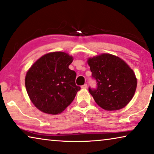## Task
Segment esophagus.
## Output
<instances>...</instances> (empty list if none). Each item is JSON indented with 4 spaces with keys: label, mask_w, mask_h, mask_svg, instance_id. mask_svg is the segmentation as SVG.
I'll return each mask as SVG.
<instances>
[{
    "label": "esophagus",
    "mask_w": 154,
    "mask_h": 154,
    "mask_svg": "<svg viewBox=\"0 0 154 154\" xmlns=\"http://www.w3.org/2000/svg\"><path fill=\"white\" fill-rule=\"evenodd\" d=\"M87 88H88V85L87 84H84L83 85L81 86V88H82V89H86Z\"/></svg>",
    "instance_id": "34e87169"
}]
</instances>
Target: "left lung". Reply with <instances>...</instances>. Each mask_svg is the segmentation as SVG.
<instances>
[{
	"instance_id": "left-lung-1",
	"label": "left lung",
	"mask_w": 154,
	"mask_h": 154,
	"mask_svg": "<svg viewBox=\"0 0 154 154\" xmlns=\"http://www.w3.org/2000/svg\"><path fill=\"white\" fill-rule=\"evenodd\" d=\"M97 88H89L96 103L106 110H117L125 107L134 96L137 79L123 60L103 53L88 59Z\"/></svg>"
}]
</instances>
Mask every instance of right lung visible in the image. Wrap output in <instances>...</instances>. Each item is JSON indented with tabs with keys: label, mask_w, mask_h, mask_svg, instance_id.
Masks as SVG:
<instances>
[{
	"label": "right lung",
	"mask_w": 154,
	"mask_h": 154,
	"mask_svg": "<svg viewBox=\"0 0 154 154\" xmlns=\"http://www.w3.org/2000/svg\"><path fill=\"white\" fill-rule=\"evenodd\" d=\"M72 62L73 57L64 52L49 53L29 69L25 79L26 91L42 112L61 113L81 90L75 82L76 73L69 68Z\"/></svg>",
	"instance_id": "obj_1"
}]
</instances>
